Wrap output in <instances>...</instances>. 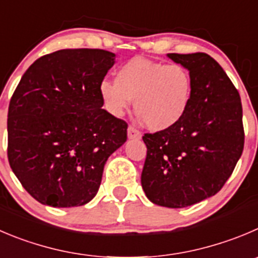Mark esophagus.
Here are the masks:
<instances>
[{
	"label": "esophagus",
	"mask_w": 258,
	"mask_h": 258,
	"mask_svg": "<svg viewBox=\"0 0 258 258\" xmlns=\"http://www.w3.org/2000/svg\"><path fill=\"white\" fill-rule=\"evenodd\" d=\"M127 138L129 139H141L142 138V133L137 129L136 126L133 125H129L127 127Z\"/></svg>",
	"instance_id": "1"
}]
</instances>
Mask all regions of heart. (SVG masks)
<instances>
[{
	"instance_id": "heart-1",
	"label": "heart",
	"mask_w": 258,
	"mask_h": 258,
	"mask_svg": "<svg viewBox=\"0 0 258 258\" xmlns=\"http://www.w3.org/2000/svg\"><path fill=\"white\" fill-rule=\"evenodd\" d=\"M99 92L114 116H121L134 100L136 112L146 126L161 132L177 124L187 111L192 78L180 64L136 57L116 71L115 81H102Z\"/></svg>"
}]
</instances>
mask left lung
Returning <instances> with one entry per match:
<instances>
[{
	"instance_id": "1",
	"label": "left lung",
	"mask_w": 258,
	"mask_h": 258,
	"mask_svg": "<svg viewBox=\"0 0 258 258\" xmlns=\"http://www.w3.org/2000/svg\"><path fill=\"white\" fill-rule=\"evenodd\" d=\"M167 57L190 72L187 111L170 129L144 134L142 187L153 204L186 208L219 192L244 146L242 104L219 63L205 53Z\"/></svg>"
}]
</instances>
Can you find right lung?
<instances>
[{"label": "right lung", "mask_w": 258, "mask_h": 258, "mask_svg": "<svg viewBox=\"0 0 258 258\" xmlns=\"http://www.w3.org/2000/svg\"><path fill=\"white\" fill-rule=\"evenodd\" d=\"M115 57L102 49H62L36 59L17 85L7 115V156L40 204H87L107 158L126 142L127 124L102 109L99 92Z\"/></svg>", "instance_id": "1"}]
</instances>
